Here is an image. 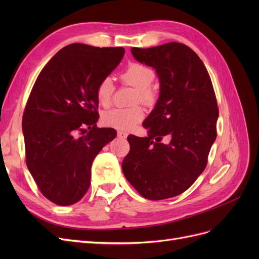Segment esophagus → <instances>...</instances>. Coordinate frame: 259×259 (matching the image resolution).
I'll return each mask as SVG.
<instances>
[{"label": "esophagus", "mask_w": 259, "mask_h": 259, "mask_svg": "<svg viewBox=\"0 0 259 259\" xmlns=\"http://www.w3.org/2000/svg\"><path fill=\"white\" fill-rule=\"evenodd\" d=\"M127 133L126 132H123V131H119L117 132V136L121 137V138H126L127 137Z\"/></svg>", "instance_id": "1"}]
</instances>
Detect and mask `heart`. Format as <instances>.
I'll return each mask as SVG.
<instances>
[{
  "label": "heart",
  "mask_w": 259,
  "mask_h": 259,
  "mask_svg": "<svg viewBox=\"0 0 259 259\" xmlns=\"http://www.w3.org/2000/svg\"><path fill=\"white\" fill-rule=\"evenodd\" d=\"M155 73L153 70L143 64L133 62L121 74L123 83L135 88L136 93L134 103H142L145 106L150 107L154 105L156 100V93L151 86L154 81ZM114 92V84L110 76H105L96 89V97L98 103L108 107L111 105ZM145 117V110L142 106L136 105L131 108H114L103 113V122L117 130L127 131L142 122Z\"/></svg>",
  "instance_id": "heart-1"
}]
</instances>
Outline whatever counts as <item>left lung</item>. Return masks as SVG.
Wrapping results in <instances>:
<instances>
[{"label": "left lung", "instance_id": "left-lung-1", "mask_svg": "<svg viewBox=\"0 0 259 259\" xmlns=\"http://www.w3.org/2000/svg\"><path fill=\"white\" fill-rule=\"evenodd\" d=\"M132 54L156 70L161 89L155 108L143 123L148 137H127L123 173L146 199L173 198L207 165L219 112L213 84L200 57L183 43L133 48ZM164 136L171 137L167 145L160 143Z\"/></svg>", "mask_w": 259, "mask_h": 259}]
</instances>
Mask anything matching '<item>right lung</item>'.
Here are the masks:
<instances>
[{
    "label": "right lung",
    "instance_id": "right-lung-1",
    "mask_svg": "<svg viewBox=\"0 0 259 259\" xmlns=\"http://www.w3.org/2000/svg\"><path fill=\"white\" fill-rule=\"evenodd\" d=\"M123 48L65 46L36 77L22 115L26 163L38 190L55 204L79 202L94 159L116 136L97 127L96 89L124 56Z\"/></svg>",
    "mask_w": 259,
    "mask_h": 259
}]
</instances>
